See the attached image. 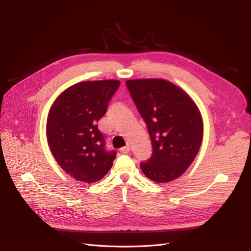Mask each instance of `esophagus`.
Here are the masks:
<instances>
[{
    "mask_svg": "<svg viewBox=\"0 0 251 251\" xmlns=\"http://www.w3.org/2000/svg\"><path fill=\"white\" fill-rule=\"evenodd\" d=\"M128 151H130V147H128V146L124 147V148L120 149V153H121V154H127Z\"/></svg>",
    "mask_w": 251,
    "mask_h": 251,
    "instance_id": "esophagus-1",
    "label": "esophagus"
}]
</instances>
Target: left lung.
Segmentation results:
<instances>
[{
  "instance_id": "obj_1",
  "label": "left lung",
  "mask_w": 251,
  "mask_h": 251,
  "mask_svg": "<svg viewBox=\"0 0 251 251\" xmlns=\"http://www.w3.org/2000/svg\"><path fill=\"white\" fill-rule=\"evenodd\" d=\"M126 83L153 144V155L140 164L143 174L157 183L179 178L201 147L203 119L199 108L184 90L166 79H128Z\"/></svg>"
}]
</instances>
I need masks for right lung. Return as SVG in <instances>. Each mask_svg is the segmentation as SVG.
I'll return each mask as SVG.
<instances>
[{"label":"right lung","mask_w":251,"mask_h":251,"mask_svg":"<svg viewBox=\"0 0 251 251\" xmlns=\"http://www.w3.org/2000/svg\"><path fill=\"white\" fill-rule=\"evenodd\" d=\"M119 85L117 79L80 81L63 91L51 105L48 146L62 170L75 180L93 183L112 168L116 153L105 151L97 121Z\"/></svg>","instance_id":"1"}]
</instances>
